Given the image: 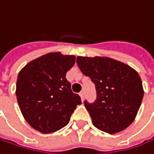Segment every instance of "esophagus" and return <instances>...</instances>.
<instances>
[{
	"instance_id": "obj_1",
	"label": "esophagus",
	"mask_w": 154,
	"mask_h": 154,
	"mask_svg": "<svg viewBox=\"0 0 154 154\" xmlns=\"http://www.w3.org/2000/svg\"><path fill=\"white\" fill-rule=\"evenodd\" d=\"M79 95H80V97H81V100H84V99H85V92H84V91H80Z\"/></svg>"
}]
</instances>
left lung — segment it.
<instances>
[{
    "label": "left lung",
    "instance_id": "1",
    "mask_svg": "<svg viewBox=\"0 0 154 154\" xmlns=\"http://www.w3.org/2000/svg\"><path fill=\"white\" fill-rule=\"evenodd\" d=\"M77 63L82 73L95 85L96 100L85 101L93 125L109 134L125 130L136 118L144 97L138 73L109 57L77 56Z\"/></svg>",
    "mask_w": 154,
    "mask_h": 154
}]
</instances>
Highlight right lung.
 I'll use <instances>...</instances> for the list:
<instances>
[{"mask_svg":"<svg viewBox=\"0 0 154 154\" xmlns=\"http://www.w3.org/2000/svg\"><path fill=\"white\" fill-rule=\"evenodd\" d=\"M75 62L74 55L49 53L27 63L18 73L17 103L25 121L36 131L48 134L61 130L82 103L66 79Z\"/></svg>","mask_w":154,"mask_h":154,"instance_id":"1","label":"right lung"}]
</instances>
